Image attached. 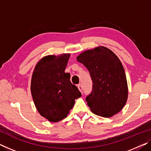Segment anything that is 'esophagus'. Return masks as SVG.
I'll return each mask as SVG.
<instances>
[{
    "instance_id": "1",
    "label": "esophagus",
    "mask_w": 151,
    "mask_h": 151,
    "mask_svg": "<svg viewBox=\"0 0 151 151\" xmlns=\"http://www.w3.org/2000/svg\"><path fill=\"white\" fill-rule=\"evenodd\" d=\"M77 87L78 88V90L82 93V92H83V86H82L81 84H78V85H77Z\"/></svg>"
}]
</instances>
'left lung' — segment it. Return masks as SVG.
I'll list each match as a JSON object with an SVG mask.
<instances>
[{
  "instance_id": "obj_1",
  "label": "left lung",
  "mask_w": 151,
  "mask_h": 151,
  "mask_svg": "<svg viewBox=\"0 0 151 151\" xmlns=\"http://www.w3.org/2000/svg\"><path fill=\"white\" fill-rule=\"evenodd\" d=\"M77 60L87 68L93 81V89L86 101L96 115L111 117L123 108L128 98V86L121 60L104 47L86 50Z\"/></svg>"
}]
</instances>
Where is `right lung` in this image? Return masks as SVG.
Returning <instances> with one entry per match:
<instances>
[{"label":"right lung","instance_id":"1","mask_svg":"<svg viewBox=\"0 0 151 151\" xmlns=\"http://www.w3.org/2000/svg\"><path fill=\"white\" fill-rule=\"evenodd\" d=\"M70 54L48 55L35 66L30 85L32 96L40 114L50 122H58L67 116L81 96V92L65 72Z\"/></svg>","mask_w":151,"mask_h":151}]
</instances>
